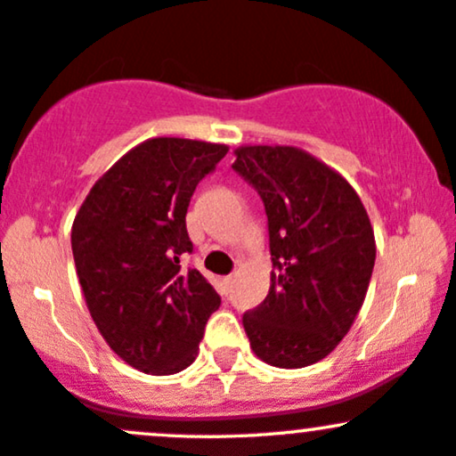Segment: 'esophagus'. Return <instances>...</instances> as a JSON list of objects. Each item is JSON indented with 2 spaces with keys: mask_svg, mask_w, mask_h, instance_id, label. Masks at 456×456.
Here are the masks:
<instances>
[{
  "mask_svg": "<svg viewBox=\"0 0 456 456\" xmlns=\"http://www.w3.org/2000/svg\"><path fill=\"white\" fill-rule=\"evenodd\" d=\"M232 285H234V278H232V276H226V278H222V287H224V293H228L230 289H232Z\"/></svg>",
  "mask_w": 456,
  "mask_h": 456,
  "instance_id": "obj_1",
  "label": "esophagus"
}]
</instances>
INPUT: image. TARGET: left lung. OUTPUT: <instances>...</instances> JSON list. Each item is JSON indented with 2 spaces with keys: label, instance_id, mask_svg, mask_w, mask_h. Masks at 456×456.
<instances>
[{
  "label": "left lung",
  "instance_id": "obj_1",
  "mask_svg": "<svg viewBox=\"0 0 456 456\" xmlns=\"http://www.w3.org/2000/svg\"><path fill=\"white\" fill-rule=\"evenodd\" d=\"M232 169L265 204L272 285L243 315L254 354L306 367L330 354L363 306L376 241L350 183L291 145H243Z\"/></svg>",
  "mask_w": 456,
  "mask_h": 456
}]
</instances>
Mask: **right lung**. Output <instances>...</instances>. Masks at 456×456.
I'll return each mask as SVG.
<instances>
[{
	"instance_id": "right-lung-1",
	"label": "right lung",
	"mask_w": 456,
	"mask_h": 456,
	"mask_svg": "<svg viewBox=\"0 0 456 456\" xmlns=\"http://www.w3.org/2000/svg\"><path fill=\"white\" fill-rule=\"evenodd\" d=\"M228 145L159 136L121 156L73 219L71 249L97 330L117 356L154 376L195 361L210 313L222 305L198 269L187 208Z\"/></svg>"
}]
</instances>
